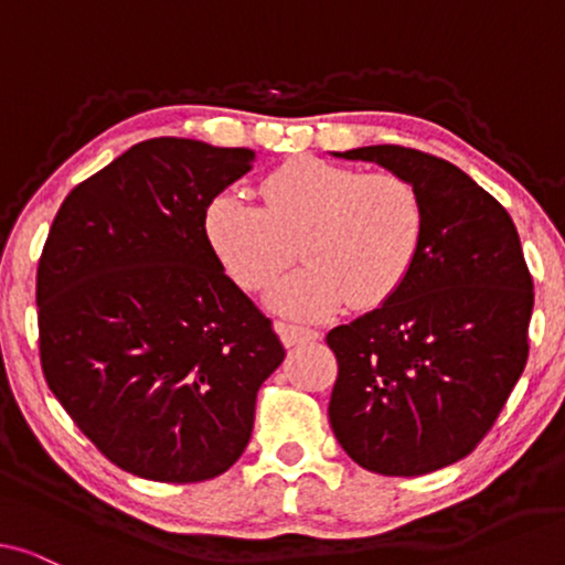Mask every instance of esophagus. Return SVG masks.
I'll return each mask as SVG.
<instances>
[{
  "label": "esophagus",
  "instance_id": "1",
  "mask_svg": "<svg viewBox=\"0 0 565 565\" xmlns=\"http://www.w3.org/2000/svg\"><path fill=\"white\" fill-rule=\"evenodd\" d=\"M277 334H280L285 347H298V344H308L319 339V331L313 329H300V327H290V323H277Z\"/></svg>",
  "mask_w": 565,
  "mask_h": 565
}]
</instances>
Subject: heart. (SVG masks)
Returning <instances> with one entry per match:
<instances>
[{
  "mask_svg": "<svg viewBox=\"0 0 565 565\" xmlns=\"http://www.w3.org/2000/svg\"><path fill=\"white\" fill-rule=\"evenodd\" d=\"M262 200L221 192L205 211V234L246 290L269 288L292 265L298 244L306 267L267 298L292 319H321L347 300L383 303L422 246L424 205L404 177L296 159L267 177Z\"/></svg>",
  "mask_w": 565,
  "mask_h": 565,
  "instance_id": "obj_1",
  "label": "heart"
}]
</instances>
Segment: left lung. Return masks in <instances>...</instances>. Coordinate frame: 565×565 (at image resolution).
<instances>
[{"label": "left lung", "mask_w": 565, "mask_h": 565, "mask_svg": "<svg viewBox=\"0 0 565 565\" xmlns=\"http://www.w3.org/2000/svg\"><path fill=\"white\" fill-rule=\"evenodd\" d=\"M334 157L404 177L424 236L396 292L327 334L339 362L331 429L365 470L431 473L473 452L527 362L535 296L520 234L450 161L388 143Z\"/></svg>", "instance_id": "obj_1"}]
</instances>
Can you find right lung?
<instances>
[{
  "label": "right lung",
  "instance_id": "1",
  "mask_svg": "<svg viewBox=\"0 0 565 565\" xmlns=\"http://www.w3.org/2000/svg\"><path fill=\"white\" fill-rule=\"evenodd\" d=\"M252 149L192 138L130 146L68 192L38 265L41 365L115 466L198 483L249 445L259 385L285 350L205 234Z\"/></svg>",
  "mask_w": 565,
  "mask_h": 565
}]
</instances>
